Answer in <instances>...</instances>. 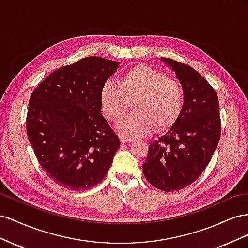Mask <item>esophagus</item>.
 Here are the masks:
<instances>
[{
  "label": "esophagus",
  "mask_w": 248,
  "mask_h": 248,
  "mask_svg": "<svg viewBox=\"0 0 248 248\" xmlns=\"http://www.w3.org/2000/svg\"><path fill=\"white\" fill-rule=\"evenodd\" d=\"M120 141H121L122 144H126V142L134 141V140L131 138H128V137H125V136H120Z\"/></svg>",
  "instance_id": "esophagus-1"
}]
</instances>
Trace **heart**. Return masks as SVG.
I'll use <instances>...</instances> for the list:
<instances>
[{"instance_id":"obj_1","label":"heart","mask_w":248,"mask_h":248,"mask_svg":"<svg viewBox=\"0 0 248 248\" xmlns=\"http://www.w3.org/2000/svg\"><path fill=\"white\" fill-rule=\"evenodd\" d=\"M133 102V112L117 125L129 137H142L166 130L176 123L183 108V91L178 82L145 65L134 66L120 78L119 84L107 81L100 91L103 115L112 122L121 120Z\"/></svg>"}]
</instances>
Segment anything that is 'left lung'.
Here are the masks:
<instances>
[{
  "label": "left lung",
  "instance_id": "left-lung-1",
  "mask_svg": "<svg viewBox=\"0 0 248 248\" xmlns=\"http://www.w3.org/2000/svg\"><path fill=\"white\" fill-rule=\"evenodd\" d=\"M160 60L175 72L184 102L176 123L151 141L142 171L156 188L170 192L188 186L207 168L220 139V116L215 90L198 71L174 60Z\"/></svg>",
  "mask_w": 248,
  "mask_h": 248
}]
</instances>
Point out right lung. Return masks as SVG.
<instances>
[{"mask_svg": "<svg viewBox=\"0 0 248 248\" xmlns=\"http://www.w3.org/2000/svg\"><path fill=\"white\" fill-rule=\"evenodd\" d=\"M120 62L88 57L50 73L29 101L27 132L43 170L70 190H87L108 174L120 147L100 114V91Z\"/></svg>", "mask_w": 248, "mask_h": 248, "instance_id": "obj_1", "label": "right lung"}]
</instances>
